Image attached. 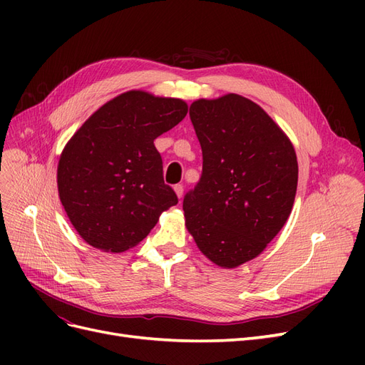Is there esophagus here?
Returning a JSON list of instances; mask_svg holds the SVG:
<instances>
[{
	"label": "esophagus",
	"mask_w": 365,
	"mask_h": 365,
	"mask_svg": "<svg viewBox=\"0 0 365 365\" xmlns=\"http://www.w3.org/2000/svg\"><path fill=\"white\" fill-rule=\"evenodd\" d=\"M173 190H175L176 196H178L180 200H181V197H182V193H184V187H182L181 184H176V185L173 187Z\"/></svg>",
	"instance_id": "34e87169"
}]
</instances>
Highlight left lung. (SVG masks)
<instances>
[{
    "label": "left lung",
    "instance_id": "1",
    "mask_svg": "<svg viewBox=\"0 0 365 365\" xmlns=\"http://www.w3.org/2000/svg\"><path fill=\"white\" fill-rule=\"evenodd\" d=\"M190 118L204 161L200 182L184 196L185 227L207 259L237 268L268 247L292 212L295 149L244 96L197 98Z\"/></svg>",
    "mask_w": 365,
    "mask_h": 365
}]
</instances>
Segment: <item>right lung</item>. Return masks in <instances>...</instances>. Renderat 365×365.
Segmentation results:
<instances>
[{
  "label": "right lung",
  "mask_w": 365,
  "mask_h": 365,
  "mask_svg": "<svg viewBox=\"0 0 365 365\" xmlns=\"http://www.w3.org/2000/svg\"><path fill=\"white\" fill-rule=\"evenodd\" d=\"M181 98L130 90L102 105L74 132L58 164V192L71 225L97 250L138 245L178 204L164 184L153 140L185 117Z\"/></svg>",
  "instance_id": "1"
}]
</instances>
